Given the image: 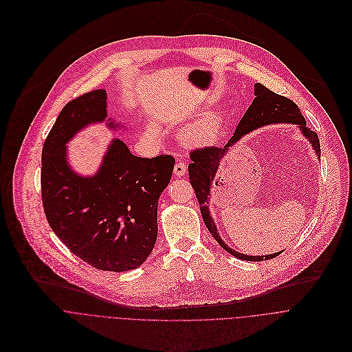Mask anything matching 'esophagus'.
<instances>
[{
  "mask_svg": "<svg viewBox=\"0 0 352 352\" xmlns=\"http://www.w3.org/2000/svg\"><path fill=\"white\" fill-rule=\"evenodd\" d=\"M173 172H175V175H176L177 177H182V176H184V175H186V172H187L186 164H184V162H182V161H177V162H176V165H175V169H173Z\"/></svg>",
  "mask_w": 352,
  "mask_h": 352,
  "instance_id": "1",
  "label": "esophagus"
}]
</instances>
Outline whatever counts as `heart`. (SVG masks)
Masks as SVG:
<instances>
[{
	"instance_id": "obj_1",
	"label": "heart",
	"mask_w": 352,
	"mask_h": 352,
	"mask_svg": "<svg viewBox=\"0 0 352 352\" xmlns=\"http://www.w3.org/2000/svg\"><path fill=\"white\" fill-rule=\"evenodd\" d=\"M222 129V118L215 111H208L201 116L195 118L184 126L182 130L183 142L188 146H204L214 143L219 137ZM148 134L154 138L160 135L158 127L154 124L148 126Z\"/></svg>"
}]
</instances>
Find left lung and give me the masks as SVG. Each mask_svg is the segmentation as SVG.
Returning a JSON list of instances; mask_svg holds the SVG:
<instances>
[{"mask_svg": "<svg viewBox=\"0 0 352 352\" xmlns=\"http://www.w3.org/2000/svg\"><path fill=\"white\" fill-rule=\"evenodd\" d=\"M254 94H255V98L252 104L241 118L239 126L236 127L234 134L232 135V138L229 140L225 147H205V148H199L190 153L191 164L188 165V176H190V183L195 191L197 199L199 202V209H201L204 223L209 230V233L212 234V237L218 241V244L223 250H226L230 255L239 259L259 262L263 259L265 261L272 259L278 254H282L283 251H278L269 255H261V256H252V255L237 252L222 240L218 232V228L215 225V221L212 215H210V210H209L210 190H212L215 184H218L217 176L225 157L228 155L230 148L234 144H237L245 134L262 126L274 124V123L297 124L302 135L311 143L319 160H320V144H319L318 134L307 127L305 118L302 116L300 108L292 100L270 91L261 83L254 85Z\"/></svg>", "mask_w": 352, "mask_h": 352, "instance_id": "left-lung-1", "label": "left lung"}]
</instances>
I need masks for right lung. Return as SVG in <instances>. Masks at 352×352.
I'll use <instances>...</instances> for the list:
<instances>
[{
    "mask_svg": "<svg viewBox=\"0 0 352 352\" xmlns=\"http://www.w3.org/2000/svg\"><path fill=\"white\" fill-rule=\"evenodd\" d=\"M108 118L107 91L94 90L67 102L43 147L41 197L52 232L82 261L109 272L138 267L158 236V199L168 187L175 158L134 157L119 138L111 140L98 170L79 175L67 162L66 144L89 124Z\"/></svg>",
    "mask_w": 352,
    "mask_h": 352,
    "instance_id": "obj_1",
    "label": "right lung"
}]
</instances>
